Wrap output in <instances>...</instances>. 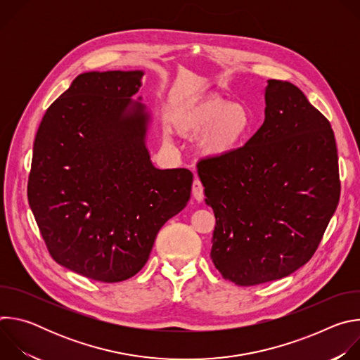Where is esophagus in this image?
<instances>
[{"mask_svg": "<svg viewBox=\"0 0 360 360\" xmlns=\"http://www.w3.org/2000/svg\"><path fill=\"white\" fill-rule=\"evenodd\" d=\"M192 193H193V196H195L196 200H202L203 196H205V193H203V185H202V182H200L199 178H195V179H193V184H192Z\"/></svg>", "mask_w": 360, "mask_h": 360, "instance_id": "esophagus-1", "label": "esophagus"}]
</instances>
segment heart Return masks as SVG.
Returning <instances> with one entry per match:
<instances>
[{"label":"heart","mask_w":360,"mask_h":360,"mask_svg":"<svg viewBox=\"0 0 360 360\" xmlns=\"http://www.w3.org/2000/svg\"><path fill=\"white\" fill-rule=\"evenodd\" d=\"M178 125L186 134L203 135L205 153L222 157L242 145L252 128V118L246 107L212 96L186 108L179 115Z\"/></svg>","instance_id":"1"}]
</instances>
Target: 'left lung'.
<instances>
[{
	"mask_svg": "<svg viewBox=\"0 0 360 360\" xmlns=\"http://www.w3.org/2000/svg\"><path fill=\"white\" fill-rule=\"evenodd\" d=\"M268 82L261 128L243 146L196 165L217 219L212 262L239 286L276 281L303 266L340 196L330 122L293 84Z\"/></svg>",
	"mask_w": 360,
	"mask_h": 360,
	"instance_id": "8db88e82",
	"label": "left lung"
}]
</instances>
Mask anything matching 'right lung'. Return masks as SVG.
Wrapping results in <instances>:
<instances>
[{"label":"right lung","mask_w":360,"mask_h":360,"mask_svg":"<svg viewBox=\"0 0 360 360\" xmlns=\"http://www.w3.org/2000/svg\"><path fill=\"white\" fill-rule=\"evenodd\" d=\"M141 71L85 72L46 110L34 142L28 202L49 255L98 282L136 275L164 224L191 196L192 172L157 169L148 114L131 96Z\"/></svg>","instance_id":"obj_1"}]
</instances>
